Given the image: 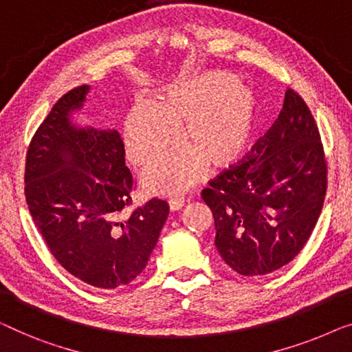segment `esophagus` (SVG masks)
Wrapping results in <instances>:
<instances>
[{"label": "esophagus", "instance_id": "34e87169", "mask_svg": "<svg viewBox=\"0 0 352 352\" xmlns=\"http://www.w3.org/2000/svg\"><path fill=\"white\" fill-rule=\"evenodd\" d=\"M168 205H170V211L175 212V211H179L182 206H184V198L181 197H175L171 198L170 201H168Z\"/></svg>", "mask_w": 352, "mask_h": 352}]
</instances>
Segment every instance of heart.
<instances>
[{"label": "heart", "mask_w": 352, "mask_h": 352, "mask_svg": "<svg viewBox=\"0 0 352 352\" xmlns=\"http://www.w3.org/2000/svg\"><path fill=\"white\" fill-rule=\"evenodd\" d=\"M263 104L251 85L226 71H206L166 85L154 104L136 103L124 122L125 154L144 166L176 149L142 173L151 193L184 192L212 170L236 165L256 144L263 125Z\"/></svg>", "instance_id": "1"}]
</instances>
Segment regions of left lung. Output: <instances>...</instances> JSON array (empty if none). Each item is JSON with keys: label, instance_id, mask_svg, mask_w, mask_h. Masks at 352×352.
<instances>
[{"label": "left lung", "instance_id": "left-lung-1", "mask_svg": "<svg viewBox=\"0 0 352 352\" xmlns=\"http://www.w3.org/2000/svg\"><path fill=\"white\" fill-rule=\"evenodd\" d=\"M256 152L201 192L212 211L217 252L243 276L272 273L302 251L327 187L319 130L292 89Z\"/></svg>", "mask_w": 352, "mask_h": 352}]
</instances>
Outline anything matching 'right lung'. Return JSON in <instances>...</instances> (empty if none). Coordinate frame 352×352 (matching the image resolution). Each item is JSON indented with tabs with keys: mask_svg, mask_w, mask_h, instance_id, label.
Instances as JSON below:
<instances>
[{
	"mask_svg": "<svg viewBox=\"0 0 352 352\" xmlns=\"http://www.w3.org/2000/svg\"><path fill=\"white\" fill-rule=\"evenodd\" d=\"M90 85L63 95L28 147L25 197L34 226L58 263L80 281L116 289L146 268L168 217L162 200L130 217L133 179L117 130L79 122Z\"/></svg>",
	"mask_w": 352,
	"mask_h": 352,
	"instance_id": "right-lung-1",
	"label": "right lung"
}]
</instances>
